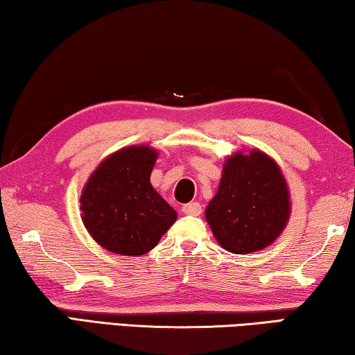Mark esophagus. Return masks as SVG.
Returning a JSON list of instances; mask_svg holds the SVG:
<instances>
[{"mask_svg": "<svg viewBox=\"0 0 355 355\" xmlns=\"http://www.w3.org/2000/svg\"><path fill=\"white\" fill-rule=\"evenodd\" d=\"M182 212L185 214V216H200L201 214L200 202H189V205H184Z\"/></svg>", "mask_w": 355, "mask_h": 355, "instance_id": "esophagus-1", "label": "esophagus"}]
</instances>
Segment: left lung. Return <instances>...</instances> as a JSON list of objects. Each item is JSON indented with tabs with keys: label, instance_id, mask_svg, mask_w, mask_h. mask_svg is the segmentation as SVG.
Returning a JSON list of instances; mask_svg holds the SVG:
<instances>
[{
	"label": "left lung",
	"instance_id": "8db88e82",
	"mask_svg": "<svg viewBox=\"0 0 355 355\" xmlns=\"http://www.w3.org/2000/svg\"><path fill=\"white\" fill-rule=\"evenodd\" d=\"M205 214L216 241L231 253L272 245L291 217V195L280 165L257 148L232 153Z\"/></svg>",
	"mask_w": 355,
	"mask_h": 355
}]
</instances>
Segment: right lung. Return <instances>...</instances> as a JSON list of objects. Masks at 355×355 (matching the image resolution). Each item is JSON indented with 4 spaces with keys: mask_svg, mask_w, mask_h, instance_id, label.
<instances>
[{
    "mask_svg": "<svg viewBox=\"0 0 355 355\" xmlns=\"http://www.w3.org/2000/svg\"><path fill=\"white\" fill-rule=\"evenodd\" d=\"M157 157V149L148 144L116 150L97 165L81 190V222L108 252L148 253L176 222L178 212L150 184Z\"/></svg>",
    "mask_w": 355,
    "mask_h": 355,
    "instance_id": "add662e5",
    "label": "right lung"
}]
</instances>
